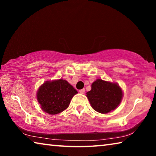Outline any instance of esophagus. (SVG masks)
Returning <instances> with one entry per match:
<instances>
[{
  "label": "esophagus",
  "instance_id": "1",
  "mask_svg": "<svg viewBox=\"0 0 156 156\" xmlns=\"http://www.w3.org/2000/svg\"><path fill=\"white\" fill-rule=\"evenodd\" d=\"M84 91H85V90H84V89H80V90L79 91V92H80V93L81 94H84Z\"/></svg>",
  "mask_w": 156,
  "mask_h": 156
}]
</instances>
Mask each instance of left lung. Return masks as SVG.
<instances>
[{"label":"left lung","instance_id":"left-lung-1","mask_svg":"<svg viewBox=\"0 0 156 156\" xmlns=\"http://www.w3.org/2000/svg\"><path fill=\"white\" fill-rule=\"evenodd\" d=\"M91 107L100 113H108L120 104L123 91L119 84L98 78L91 84V89L87 92Z\"/></svg>","mask_w":156,"mask_h":156}]
</instances>
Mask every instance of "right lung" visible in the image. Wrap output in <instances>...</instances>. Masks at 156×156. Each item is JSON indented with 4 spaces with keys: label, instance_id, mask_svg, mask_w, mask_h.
<instances>
[{
    "label": "right lung",
    "instance_id": "obj_1",
    "mask_svg": "<svg viewBox=\"0 0 156 156\" xmlns=\"http://www.w3.org/2000/svg\"><path fill=\"white\" fill-rule=\"evenodd\" d=\"M78 91L66 80L45 81L39 87L36 98L41 109L50 115L58 114L69 107Z\"/></svg>",
    "mask_w": 156,
    "mask_h": 156
}]
</instances>
